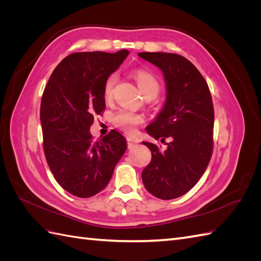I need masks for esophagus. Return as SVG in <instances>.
Masks as SVG:
<instances>
[{"mask_svg": "<svg viewBox=\"0 0 261 261\" xmlns=\"http://www.w3.org/2000/svg\"><path fill=\"white\" fill-rule=\"evenodd\" d=\"M139 143V140L138 139H136V138H133V137H127V145H128V147L130 148V147H133L134 145H136V144H138Z\"/></svg>", "mask_w": 261, "mask_h": 261, "instance_id": "1", "label": "esophagus"}]
</instances>
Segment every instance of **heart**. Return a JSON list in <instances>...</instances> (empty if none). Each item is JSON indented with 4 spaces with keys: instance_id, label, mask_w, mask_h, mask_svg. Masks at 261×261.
Instances as JSON below:
<instances>
[{
    "instance_id": "b5f03b06",
    "label": "heart",
    "mask_w": 261,
    "mask_h": 261,
    "mask_svg": "<svg viewBox=\"0 0 261 261\" xmlns=\"http://www.w3.org/2000/svg\"><path fill=\"white\" fill-rule=\"evenodd\" d=\"M134 77H135L138 88L140 92L143 93L144 97L154 98L158 94V92H159L160 85L152 74L146 72V70L139 69L137 72H135V74H134ZM116 82H117L116 74L110 75L107 78L106 84H105V89H103V94L107 100L112 98ZM143 122H144L143 115L133 113L130 111H127V110H122V111H120L114 116V123L116 124V126H118V127L127 133L135 132L136 126Z\"/></svg>"
}]
</instances>
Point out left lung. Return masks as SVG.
I'll list each match as a JSON object with an SVG mask.
<instances>
[{
    "label": "left lung",
    "instance_id": "left-lung-1",
    "mask_svg": "<svg viewBox=\"0 0 261 261\" xmlns=\"http://www.w3.org/2000/svg\"><path fill=\"white\" fill-rule=\"evenodd\" d=\"M138 55L161 69L167 88L165 103L146 130L162 143L171 139L164 151L144 141L152 158L141 177L147 191L156 198L174 199L191 191L211 159L215 121L211 93L199 70L181 55Z\"/></svg>",
    "mask_w": 261,
    "mask_h": 261
}]
</instances>
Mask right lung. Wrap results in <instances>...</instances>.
Masks as SVG:
<instances>
[{
    "instance_id": "right-lung-1",
    "label": "right lung",
    "mask_w": 261,
    "mask_h": 261,
    "mask_svg": "<svg viewBox=\"0 0 261 261\" xmlns=\"http://www.w3.org/2000/svg\"><path fill=\"white\" fill-rule=\"evenodd\" d=\"M128 54V50L69 54L44 88L40 121L45 159L58 183L76 197L101 192L127 148L124 136L114 129L94 141L90 126L93 115L106 109L107 78Z\"/></svg>"
}]
</instances>
